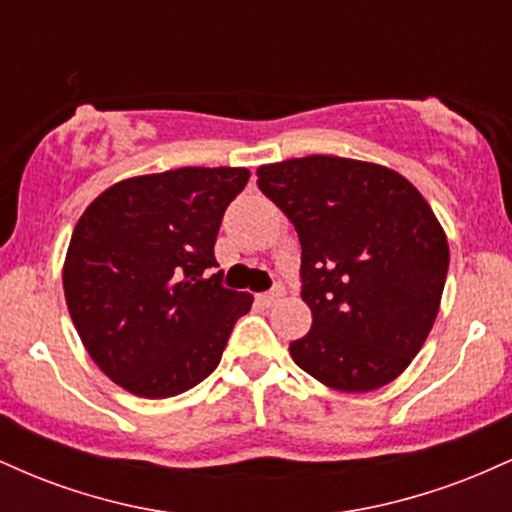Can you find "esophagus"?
<instances>
[{"label":"esophagus","mask_w":512,"mask_h":512,"mask_svg":"<svg viewBox=\"0 0 512 512\" xmlns=\"http://www.w3.org/2000/svg\"><path fill=\"white\" fill-rule=\"evenodd\" d=\"M281 296H284V286H274L272 291L260 293V296H257V301H260L262 305H274L276 301H281Z\"/></svg>","instance_id":"34e87169"}]
</instances>
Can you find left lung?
I'll return each instance as SVG.
<instances>
[{"mask_svg":"<svg viewBox=\"0 0 512 512\" xmlns=\"http://www.w3.org/2000/svg\"><path fill=\"white\" fill-rule=\"evenodd\" d=\"M257 185L301 240L313 327L291 342L293 361L339 392L392 383L424 346L448 276L433 209L395 170L354 158L269 163Z\"/></svg>","mask_w":512,"mask_h":512,"instance_id":"obj_1","label":"left lung"}]
</instances>
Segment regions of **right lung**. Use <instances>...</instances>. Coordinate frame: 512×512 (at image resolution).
Instances as JSON below:
<instances>
[{"instance_id": "obj_1", "label": "right lung", "mask_w": 512, "mask_h": 512, "mask_svg": "<svg viewBox=\"0 0 512 512\" xmlns=\"http://www.w3.org/2000/svg\"><path fill=\"white\" fill-rule=\"evenodd\" d=\"M248 168H178L115 182L88 204L62 269L69 315L113 383L166 399L219 366L252 305L223 289L214 257L223 211Z\"/></svg>"}]
</instances>
